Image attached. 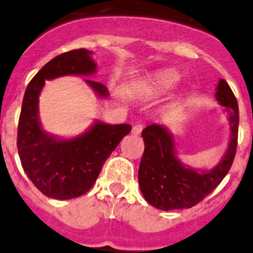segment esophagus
Here are the masks:
<instances>
[{
	"mask_svg": "<svg viewBox=\"0 0 253 253\" xmlns=\"http://www.w3.org/2000/svg\"><path fill=\"white\" fill-rule=\"evenodd\" d=\"M142 131H143L142 125H135V126L132 127V134L134 135H139Z\"/></svg>",
	"mask_w": 253,
	"mask_h": 253,
	"instance_id": "esophagus-1",
	"label": "esophagus"
}]
</instances>
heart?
<instances>
[{"label":"heart","mask_w":253,"mask_h":253,"mask_svg":"<svg viewBox=\"0 0 253 253\" xmlns=\"http://www.w3.org/2000/svg\"><path fill=\"white\" fill-rule=\"evenodd\" d=\"M178 80H180V75L178 73L173 72V71H162L148 84L147 90L154 93V94H159V93L167 91L168 89L174 86L178 83Z\"/></svg>","instance_id":"heart-1"}]
</instances>
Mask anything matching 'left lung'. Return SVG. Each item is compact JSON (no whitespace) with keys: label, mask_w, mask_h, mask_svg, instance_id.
Instances as JSON below:
<instances>
[{"label":"left lung","mask_w":253,"mask_h":253,"mask_svg":"<svg viewBox=\"0 0 253 253\" xmlns=\"http://www.w3.org/2000/svg\"><path fill=\"white\" fill-rule=\"evenodd\" d=\"M215 98L227 113L231 134L226 154L210 170L181 163L176 155L174 138L167 127L154 123L143 130L144 152L138 180L143 197L154 208L166 211L193 208L220 184L231 168L238 144L239 107L231 87L223 79L218 83Z\"/></svg>","instance_id":"1"}]
</instances>
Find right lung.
Listing matches in <instances>:
<instances>
[{"label": "right lung", "mask_w": 253, "mask_h": 253, "mask_svg": "<svg viewBox=\"0 0 253 253\" xmlns=\"http://www.w3.org/2000/svg\"><path fill=\"white\" fill-rule=\"evenodd\" d=\"M95 71L97 64L90 51L73 49L48 61L25 91L18 123V154L26 174L49 198L71 200L85 194L97 180L105 160L131 131V126L126 123L107 125L95 121L84 134L61 139L42 128L39 94L45 80L68 75L90 76ZM85 81L98 97H109L105 85Z\"/></svg>", "instance_id": "add662e5"}]
</instances>
